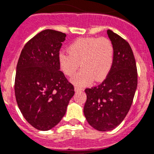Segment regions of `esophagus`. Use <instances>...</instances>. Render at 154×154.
<instances>
[{"instance_id": "34e87169", "label": "esophagus", "mask_w": 154, "mask_h": 154, "mask_svg": "<svg viewBox=\"0 0 154 154\" xmlns=\"http://www.w3.org/2000/svg\"><path fill=\"white\" fill-rule=\"evenodd\" d=\"M74 91H75V92H79V91H84V89H83L82 87H74Z\"/></svg>"}]
</instances>
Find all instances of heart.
<instances>
[{"label":"heart","mask_w":154,"mask_h":154,"mask_svg":"<svg viewBox=\"0 0 154 154\" xmlns=\"http://www.w3.org/2000/svg\"><path fill=\"white\" fill-rule=\"evenodd\" d=\"M68 53L58 55L59 65L65 75H74L78 67L82 69L71 78L77 87L91 84L93 80H104L110 71L114 59V46L106 37H83L70 44Z\"/></svg>","instance_id":"obj_1"}]
</instances>
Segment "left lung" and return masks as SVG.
<instances>
[{"instance_id":"8db88e82","label":"left lung","mask_w":154,"mask_h":154,"mask_svg":"<svg viewBox=\"0 0 154 154\" xmlns=\"http://www.w3.org/2000/svg\"><path fill=\"white\" fill-rule=\"evenodd\" d=\"M114 46V59L106 79L97 87L87 88L84 113L88 124L99 131L120 125L131 108L137 87V70L130 44L107 30Z\"/></svg>"}]
</instances>
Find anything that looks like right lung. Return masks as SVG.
I'll return each mask as SVG.
<instances>
[{
  "label": "right lung",
  "instance_id": "1",
  "mask_svg": "<svg viewBox=\"0 0 154 154\" xmlns=\"http://www.w3.org/2000/svg\"><path fill=\"white\" fill-rule=\"evenodd\" d=\"M66 36L43 30L24 45L17 65V103L25 120L39 131H49L61 120L74 94L58 62Z\"/></svg>",
  "mask_w": 154,
  "mask_h": 154
}]
</instances>
